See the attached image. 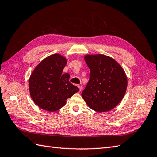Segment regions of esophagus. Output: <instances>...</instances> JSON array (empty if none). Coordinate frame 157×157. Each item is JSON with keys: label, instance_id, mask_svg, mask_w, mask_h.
Listing matches in <instances>:
<instances>
[{"label": "esophagus", "instance_id": "34e87169", "mask_svg": "<svg viewBox=\"0 0 157 157\" xmlns=\"http://www.w3.org/2000/svg\"><path fill=\"white\" fill-rule=\"evenodd\" d=\"M78 87L79 89V91H82V86H79V85H78Z\"/></svg>", "mask_w": 157, "mask_h": 157}]
</instances>
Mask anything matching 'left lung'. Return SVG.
<instances>
[{
  "label": "left lung",
  "mask_w": 157,
  "mask_h": 157,
  "mask_svg": "<svg viewBox=\"0 0 157 157\" xmlns=\"http://www.w3.org/2000/svg\"><path fill=\"white\" fill-rule=\"evenodd\" d=\"M86 63L90 70L88 84L82 93L90 108L99 113L109 111L124 96L128 79L124 70L115 60L104 55H87Z\"/></svg>",
  "instance_id": "8db88e82"
}]
</instances>
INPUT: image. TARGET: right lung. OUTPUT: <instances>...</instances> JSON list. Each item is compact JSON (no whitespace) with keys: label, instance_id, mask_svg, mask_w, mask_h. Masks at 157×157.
Listing matches in <instances>:
<instances>
[{"label":"right lung","instance_id":"1","mask_svg":"<svg viewBox=\"0 0 157 157\" xmlns=\"http://www.w3.org/2000/svg\"><path fill=\"white\" fill-rule=\"evenodd\" d=\"M66 64L65 57L54 54L42 61L32 71L29 79V92L40 108L51 112L57 111L79 90L69 82V73H62Z\"/></svg>","mask_w":157,"mask_h":157}]
</instances>
